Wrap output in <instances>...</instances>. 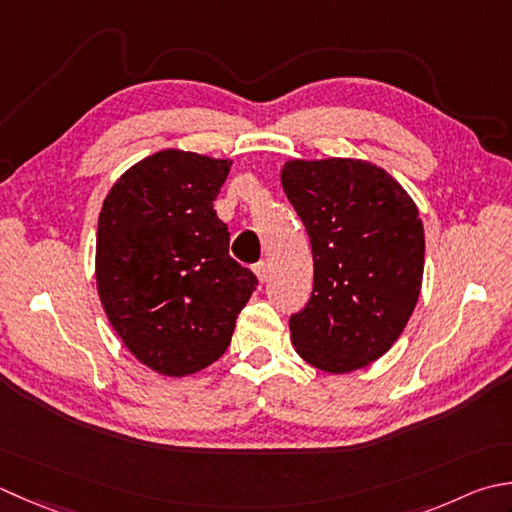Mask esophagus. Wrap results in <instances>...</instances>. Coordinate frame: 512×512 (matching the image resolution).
<instances>
[{"label": "esophagus", "instance_id": "34e87169", "mask_svg": "<svg viewBox=\"0 0 512 512\" xmlns=\"http://www.w3.org/2000/svg\"><path fill=\"white\" fill-rule=\"evenodd\" d=\"M253 270H255V275L259 277V282H262V284H264V282H268V275H270V264L266 262V259H262V262H257Z\"/></svg>", "mask_w": 512, "mask_h": 512}]
</instances>
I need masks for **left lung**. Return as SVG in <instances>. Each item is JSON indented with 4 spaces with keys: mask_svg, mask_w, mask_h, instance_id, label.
<instances>
[{
    "mask_svg": "<svg viewBox=\"0 0 512 512\" xmlns=\"http://www.w3.org/2000/svg\"><path fill=\"white\" fill-rule=\"evenodd\" d=\"M288 202L313 248V293L290 315L310 366L350 373L382 357L413 315L424 277V226L406 190L362 159H293Z\"/></svg>",
    "mask_w": 512,
    "mask_h": 512,
    "instance_id": "left-lung-1",
    "label": "left lung"
}]
</instances>
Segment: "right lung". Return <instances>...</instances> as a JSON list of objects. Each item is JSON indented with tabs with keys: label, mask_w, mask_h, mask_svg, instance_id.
<instances>
[{
	"label": "right lung",
	"mask_w": 512,
	"mask_h": 512,
	"mask_svg": "<svg viewBox=\"0 0 512 512\" xmlns=\"http://www.w3.org/2000/svg\"><path fill=\"white\" fill-rule=\"evenodd\" d=\"M230 164L159 150L117 179L99 213V299L130 353L162 375L222 357L257 288L213 208Z\"/></svg>",
	"instance_id": "right-lung-1"
}]
</instances>
